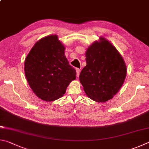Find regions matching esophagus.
Returning a JSON list of instances; mask_svg holds the SVG:
<instances>
[{"mask_svg":"<svg viewBox=\"0 0 149 149\" xmlns=\"http://www.w3.org/2000/svg\"><path fill=\"white\" fill-rule=\"evenodd\" d=\"M80 69H78V68H77L76 69V71H77V77H79V74H80Z\"/></svg>","mask_w":149,"mask_h":149,"instance_id":"esophagus-1","label":"esophagus"}]
</instances>
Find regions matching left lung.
I'll use <instances>...</instances> for the list:
<instances>
[{
    "label": "left lung",
    "mask_w": 149,
    "mask_h": 149,
    "mask_svg": "<svg viewBox=\"0 0 149 149\" xmlns=\"http://www.w3.org/2000/svg\"><path fill=\"white\" fill-rule=\"evenodd\" d=\"M96 42L86 52V66L79 79L85 93L92 100L106 102L123 84L126 66L121 55L108 40Z\"/></svg>",
    "instance_id": "8db88e82"
}]
</instances>
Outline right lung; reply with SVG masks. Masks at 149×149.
I'll return each instance as SVG.
<instances>
[{
	"label": "right lung",
	"mask_w": 149,
	"mask_h": 149,
	"mask_svg": "<svg viewBox=\"0 0 149 149\" xmlns=\"http://www.w3.org/2000/svg\"><path fill=\"white\" fill-rule=\"evenodd\" d=\"M65 47L56 35L40 39L25 60V73L33 92L41 100H58L69 83L76 79V70L65 56Z\"/></svg>",
	"instance_id": "right-lung-1"
}]
</instances>
